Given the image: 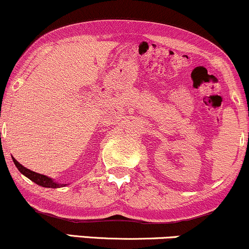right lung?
Returning <instances> with one entry per match:
<instances>
[{
	"instance_id": "obj_1",
	"label": "right lung",
	"mask_w": 249,
	"mask_h": 249,
	"mask_svg": "<svg viewBox=\"0 0 249 249\" xmlns=\"http://www.w3.org/2000/svg\"><path fill=\"white\" fill-rule=\"evenodd\" d=\"M13 160H14L15 165H16V168L18 169V171L20 172V174L24 175L25 177H28L29 179L32 180V182L38 184V185L43 186V188L58 189V188H63V186L69 185V184H61V183L54 182L52 178L45 176V175H40V174H37V172H35L32 170H29V169H26L25 166H23L22 164H20V163L17 162V160H15L14 157H13Z\"/></svg>"
}]
</instances>
